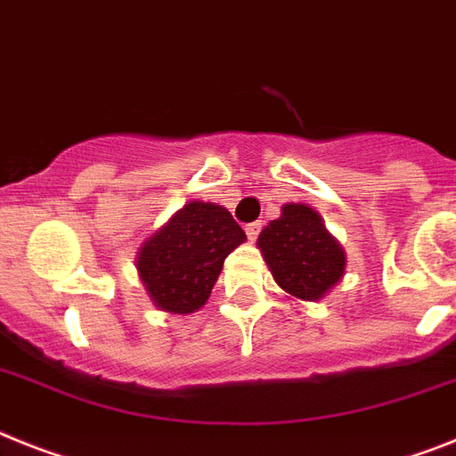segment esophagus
<instances>
[{
    "label": "esophagus",
    "instance_id": "34e87169",
    "mask_svg": "<svg viewBox=\"0 0 456 456\" xmlns=\"http://www.w3.org/2000/svg\"><path fill=\"white\" fill-rule=\"evenodd\" d=\"M259 232H262V222H250V224H246V234L250 240H257Z\"/></svg>",
    "mask_w": 456,
    "mask_h": 456
}]
</instances>
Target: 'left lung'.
Masks as SVG:
<instances>
[{
    "label": "left lung",
    "mask_w": 456,
    "mask_h": 456,
    "mask_svg": "<svg viewBox=\"0 0 456 456\" xmlns=\"http://www.w3.org/2000/svg\"><path fill=\"white\" fill-rule=\"evenodd\" d=\"M257 248L273 281L292 299L320 301L346 273V250L308 204H285L262 229Z\"/></svg>",
    "instance_id": "8db88e82"
}]
</instances>
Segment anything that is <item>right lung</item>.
<instances>
[{
    "instance_id": "add662e5",
    "label": "right lung",
    "mask_w": 456,
    "mask_h": 456,
    "mask_svg": "<svg viewBox=\"0 0 456 456\" xmlns=\"http://www.w3.org/2000/svg\"><path fill=\"white\" fill-rule=\"evenodd\" d=\"M246 240L224 206L187 201L143 240L136 271L157 311L197 313L208 301L224 259Z\"/></svg>"
}]
</instances>
